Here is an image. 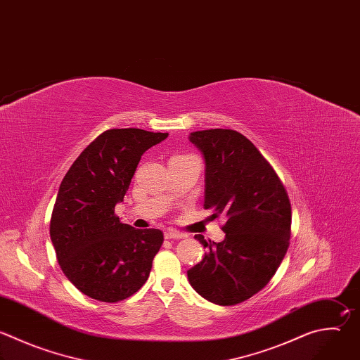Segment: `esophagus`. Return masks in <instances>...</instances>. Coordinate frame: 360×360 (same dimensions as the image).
<instances>
[{
  "mask_svg": "<svg viewBox=\"0 0 360 360\" xmlns=\"http://www.w3.org/2000/svg\"><path fill=\"white\" fill-rule=\"evenodd\" d=\"M164 237H165V238H185L186 234H185V233H181V231L175 230V229H167V230L164 231Z\"/></svg>",
  "mask_w": 360,
  "mask_h": 360,
  "instance_id": "esophagus-1",
  "label": "esophagus"
}]
</instances>
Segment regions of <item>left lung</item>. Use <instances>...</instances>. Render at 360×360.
Masks as SVG:
<instances>
[{
  "label": "left lung",
  "instance_id": "left-lung-1",
  "mask_svg": "<svg viewBox=\"0 0 360 360\" xmlns=\"http://www.w3.org/2000/svg\"><path fill=\"white\" fill-rule=\"evenodd\" d=\"M205 160V209L224 216L219 243L188 270L192 288L217 305L243 302L263 290L280 267L291 234L288 195L271 165L240 133L224 129L189 134Z\"/></svg>",
  "mask_w": 360,
  "mask_h": 360
}]
</instances>
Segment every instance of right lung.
I'll return each instance as SVG.
<instances>
[{"label": "right lung", "instance_id": "add662e5", "mask_svg": "<svg viewBox=\"0 0 360 360\" xmlns=\"http://www.w3.org/2000/svg\"><path fill=\"white\" fill-rule=\"evenodd\" d=\"M168 133L112 129L100 134L65 175L51 217V240L68 280L84 295L117 302L147 281L164 234L114 214L141 155Z\"/></svg>", "mask_w": 360, "mask_h": 360}]
</instances>
